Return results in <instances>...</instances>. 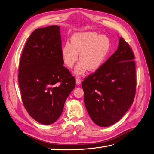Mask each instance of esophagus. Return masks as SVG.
<instances>
[{"label":"esophagus","mask_w":154,"mask_h":154,"mask_svg":"<svg viewBox=\"0 0 154 154\" xmlns=\"http://www.w3.org/2000/svg\"><path fill=\"white\" fill-rule=\"evenodd\" d=\"M81 79H80L79 77L76 78V85H81Z\"/></svg>","instance_id":"esophagus-1"}]
</instances>
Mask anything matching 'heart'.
Masks as SVG:
<instances>
[{"instance_id": "1", "label": "heart", "mask_w": 154, "mask_h": 154, "mask_svg": "<svg viewBox=\"0 0 154 154\" xmlns=\"http://www.w3.org/2000/svg\"><path fill=\"white\" fill-rule=\"evenodd\" d=\"M110 49V40L105 35L94 32L77 33L61 49L64 64L72 68L79 59L81 61L74 70L76 75L85 74L88 69L95 71L102 66Z\"/></svg>"}]
</instances>
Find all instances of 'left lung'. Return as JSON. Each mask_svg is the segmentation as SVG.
Masks as SVG:
<instances>
[{
  "mask_svg": "<svg viewBox=\"0 0 154 154\" xmlns=\"http://www.w3.org/2000/svg\"><path fill=\"white\" fill-rule=\"evenodd\" d=\"M134 59L129 45L120 37L116 51L82 82L87 112L97 125L115 124L132 104L136 88Z\"/></svg>",
  "mask_w": 154,
  "mask_h": 154,
  "instance_id": "1",
  "label": "left lung"
}]
</instances>
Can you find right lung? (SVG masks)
<instances>
[{
	"label": "right lung",
	"mask_w": 154,
	"mask_h": 154,
	"mask_svg": "<svg viewBox=\"0 0 154 154\" xmlns=\"http://www.w3.org/2000/svg\"><path fill=\"white\" fill-rule=\"evenodd\" d=\"M59 26L36 29L21 55L19 85L29 115L42 125H51L62 114L75 79L63 66Z\"/></svg>",
	"instance_id": "right-lung-1"
}]
</instances>
